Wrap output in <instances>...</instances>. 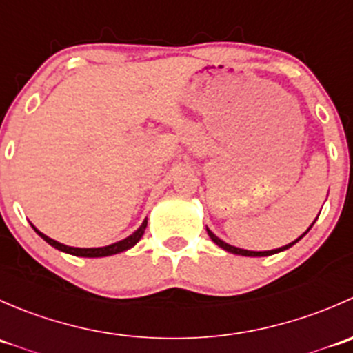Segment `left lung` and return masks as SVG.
Here are the masks:
<instances>
[{"mask_svg": "<svg viewBox=\"0 0 353 353\" xmlns=\"http://www.w3.org/2000/svg\"><path fill=\"white\" fill-rule=\"evenodd\" d=\"M312 227V225H311ZM208 230V229H206ZM305 234V232H304ZM304 234H302V236H304ZM208 236H210V239L213 241V243H215L216 245H220V248L222 249H225V251H229V252H234V254H241V256H270V254H275V252H280V251H285V249H288L290 248V245H294L295 243H297L299 239H302V236L299 237L297 241H294V243H290V244H287V245H283V248H279V249H273V251H245V249H239V248H234V245H230V244H227V243H223L222 239H219V237L215 236V234L212 232V230H208Z\"/></svg>", "mask_w": 353, "mask_h": 353, "instance_id": "8db88e82", "label": "left lung"}]
</instances>
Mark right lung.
I'll return each mask as SVG.
<instances>
[{
	"mask_svg": "<svg viewBox=\"0 0 353 353\" xmlns=\"http://www.w3.org/2000/svg\"><path fill=\"white\" fill-rule=\"evenodd\" d=\"M34 229H35V227H34ZM145 229H147V220H145V222L140 225V229H138L137 232L131 234L130 237H126V239L119 241V243H116V244L105 245V248H71V245H65V244L58 243V241L51 239V237L44 236V234L39 232L37 229H35V232H37L39 236H41L42 239L46 241V243L51 244L52 248L59 249V251H63V252H68V254L83 256V258H102V256L117 254V252H123V251H126V249L133 248V245L141 239V236L145 234Z\"/></svg>",
	"mask_w": 353,
	"mask_h": 353,
	"instance_id": "1",
	"label": "right lung"
}]
</instances>
